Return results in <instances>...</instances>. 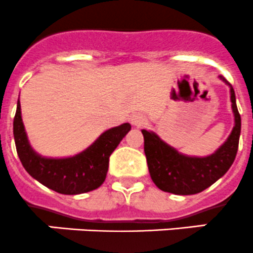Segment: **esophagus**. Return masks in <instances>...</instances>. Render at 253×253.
<instances>
[{"instance_id": "1", "label": "esophagus", "mask_w": 253, "mask_h": 253, "mask_svg": "<svg viewBox=\"0 0 253 253\" xmlns=\"http://www.w3.org/2000/svg\"><path fill=\"white\" fill-rule=\"evenodd\" d=\"M130 123L135 126H142L146 123V117L141 113H134L130 117Z\"/></svg>"}]
</instances>
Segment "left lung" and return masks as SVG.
<instances>
[{"mask_svg": "<svg viewBox=\"0 0 253 253\" xmlns=\"http://www.w3.org/2000/svg\"><path fill=\"white\" fill-rule=\"evenodd\" d=\"M220 80L230 86L235 126L226 141L211 156L192 157L182 155L162 141L154 131L141 130L150 176L161 191L178 196L201 193L224 176L231 167L239 149L241 117L237 111L234 88L225 77L220 76Z\"/></svg>", "mask_w": 253, "mask_h": 253, "instance_id": "8db88e82", "label": "left lung"}]
</instances>
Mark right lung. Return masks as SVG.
Instances as JSON below:
<instances>
[{
  "label": "right lung",
  "mask_w": 253,
  "mask_h": 253,
  "mask_svg": "<svg viewBox=\"0 0 253 253\" xmlns=\"http://www.w3.org/2000/svg\"><path fill=\"white\" fill-rule=\"evenodd\" d=\"M131 129L129 123L104 131L84 151L65 159H47L29 145L17 102L13 135L17 154L26 171L47 188L61 194H81L98 188L108 172L109 156Z\"/></svg>",
  "instance_id": "1"
}]
</instances>
